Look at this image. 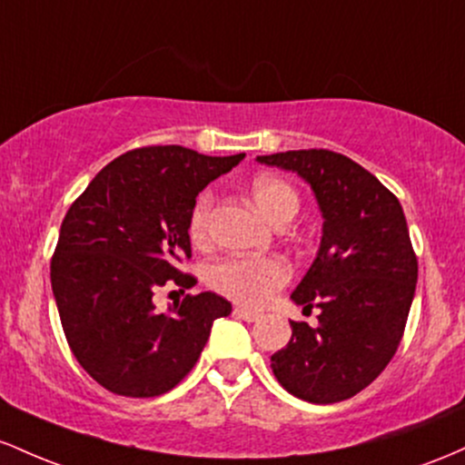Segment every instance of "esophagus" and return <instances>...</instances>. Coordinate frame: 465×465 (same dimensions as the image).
I'll list each match as a JSON object with an SVG mask.
<instances>
[{
	"label": "esophagus",
	"instance_id": "esophagus-1",
	"mask_svg": "<svg viewBox=\"0 0 465 465\" xmlns=\"http://www.w3.org/2000/svg\"><path fill=\"white\" fill-rule=\"evenodd\" d=\"M234 314H237L239 318H243V321H248V322L259 321V318L263 316L259 310H248V307H234Z\"/></svg>",
	"mask_w": 465,
	"mask_h": 465
}]
</instances>
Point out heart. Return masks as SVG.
<instances>
[{
    "instance_id": "1",
    "label": "heart",
    "mask_w": 465,
    "mask_h": 465,
    "mask_svg": "<svg viewBox=\"0 0 465 465\" xmlns=\"http://www.w3.org/2000/svg\"><path fill=\"white\" fill-rule=\"evenodd\" d=\"M254 206L270 222H283L296 215L299 197L294 189L274 175H259L250 184ZM208 217H211V193L197 197L189 217V234L193 243H204L208 237ZM288 261L274 254L261 257H232L219 261L211 268L208 281L217 292L228 299L246 302V305H263L290 281Z\"/></svg>"
}]
</instances>
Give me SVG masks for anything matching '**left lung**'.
<instances>
[{
    "label": "left lung",
    "instance_id": "left-lung-1",
    "mask_svg": "<svg viewBox=\"0 0 465 465\" xmlns=\"http://www.w3.org/2000/svg\"><path fill=\"white\" fill-rule=\"evenodd\" d=\"M310 184L322 215L316 259L292 292L318 325L290 321L272 353L281 387L312 404L353 398L391 362L415 296L417 259L398 197L347 155L327 149L257 155Z\"/></svg>",
    "mask_w": 465,
    "mask_h": 465
}]
</instances>
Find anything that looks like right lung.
I'll return each mask as SVG.
<instances>
[{
	"mask_svg": "<svg viewBox=\"0 0 465 465\" xmlns=\"http://www.w3.org/2000/svg\"><path fill=\"white\" fill-rule=\"evenodd\" d=\"M246 153L204 155L166 147L134 149L109 163L70 206L50 265L61 325L81 367L127 398L171 391L200 358L215 318L232 305L215 292L186 294L158 314L153 292L191 257L195 197Z\"/></svg>",
	"mask_w": 465,
	"mask_h": 465,
	"instance_id": "1",
	"label": "right lung"
}]
</instances>
